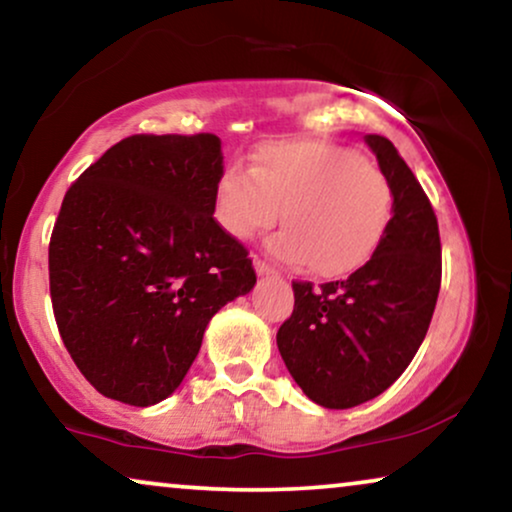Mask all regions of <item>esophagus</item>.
I'll return each instance as SVG.
<instances>
[{"label": "esophagus", "instance_id": "1", "mask_svg": "<svg viewBox=\"0 0 512 512\" xmlns=\"http://www.w3.org/2000/svg\"><path fill=\"white\" fill-rule=\"evenodd\" d=\"M254 268L258 275H275V268L268 261H263V258H254Z\"/></svg>", "mask_w": 512, "mask_h": 512}]
</instances>
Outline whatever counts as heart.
Masks as SVG:
<instances>
[{"instance_id":"obj_1","label":"heart","mask_w":512,"mask_h":512,"mask_svg":"<svg viewBox=\"0 0 512 512\" xmlns=\"http://www.w3.org/2000/svg\"><path fill=\"white\" fill-rule=\"evenodd\" d=\"M284 230L272 251L319 277L363 268L394 219V186L363 153L333 142H275L256 151L254 165L223 167L214 216L235 240Z\"/></svg>"}]
</instances>
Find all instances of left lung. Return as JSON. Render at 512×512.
<instances>
[{
  "mask_svg": "<svg viewBox=\"0 0 512 512\" xmlns=\"http://www.w3.org/2000/svg\"><path fill=\"white\" fill-rule=\"evenodd\" d=\"M366 142L394 186V219L380 249L347 279L293 282L291 317L277 347L307 398L331 410L380 396L415 359L440 291L438 219L396 146Z\"/></svg>",
  "mask_w": 512,
  "mask_h": 512,
  "instance_id": "left-lung-1",
  "label": "left lung"
}]
</instances>
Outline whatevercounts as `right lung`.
<instances>
[{"label":"right lung","instance_id":"right-lung-1","mask_svg":"<svg viewBox=\"0 0 512 512\" xmlns=\"http://www.w3.org/2000/svg\"><path fill=\"white\" fill-rule=\"evenodd\" d=\"M221 139L132 135L69 186L48 244L60 338L114 401L179 387L209 319L254 289L249 251L214 219Z\"/></svg>","mask_w":512,"mask_h":512}]
</instances>
